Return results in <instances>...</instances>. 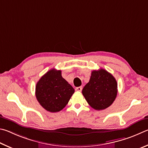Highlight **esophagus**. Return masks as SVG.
<instances>
[{
	"label": "esophagus",
	"mask_w": 148,
	"mask_h": 148,
	"mask_svg": "<svg viewBox=\"0 0 148 148\" xmlns=\"http://www.w3.org/2000/svg\"><path fill=\"white\" fill-rule=\"evenodd\" d=\"M82 86H79V87L76 88L75 90H76V91H77V92H81L82 91Z\"/></svg>",
	"instance_id": "1"
}]
</instances>
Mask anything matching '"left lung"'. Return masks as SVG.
<instances>
[{
  "label": "left lung",
  "mask_w": 148,
  "mask_h": 148,
  "mask_svg": "<svg viewBox=\"0 0 148 148\" xmlns=\"http://www.w3.org/2000/svg\"><path fill=\"white\" fill-rule=\"evenodd\" d=\"M82 93L90 107L97 110H104L114 101L118 94L117 82L105 69L94 70Z\"/></svg>",
  "instance_id": "8db88e82"
}]
</instances>
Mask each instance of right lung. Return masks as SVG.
<instances>
[{
  "label": "right lung",
  "mask_w": 148,
  "mask_h": 148,
  "mask_svg": "<svg viewBox=\"0 0 148 148\" xmlns=\"http://www.w3.org/2000/svg\"><path fill=\"white\" fill-rule=\"evenodd\" d=\"M61 70L52 69L41 77L36 86V96L42 107L57 112L66 107L75 92L62 77Z\"/></svg>",
  "instance_id": "obj_1"
}]
</instances>
